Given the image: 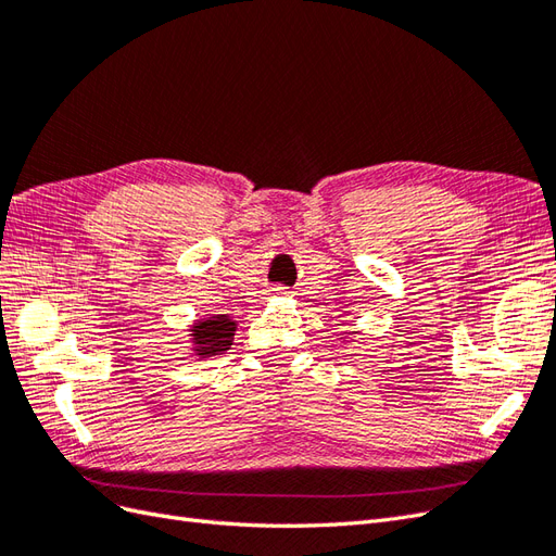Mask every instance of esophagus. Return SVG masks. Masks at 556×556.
<instances>
[{
    "label": "esophagus",
    "instance_id": "obj_1",
    "mask_svg": "<svg viewBox=\"0 0 556 556\" xmlns=\"http://www.w3.org/2000/svg\"><path fill=\"white\" fill-rule=\"evenodd\" d=\"M271 294L282 296V294H288V292H285V288H280V285H276V288H271Z\"/></svg>",
    "mask_w": 556,
    "mask_h": 556
}]
</instances>
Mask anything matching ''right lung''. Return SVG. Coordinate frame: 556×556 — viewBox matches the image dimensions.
Segmentation results:
<instances>
[{
    "label": "right lung",
    "mask_w": 556,
    "mask_h": 556,
    "mask_svg": "<svg viewBox=\"0 0 556 556\" xmlns=\"http://www.w3.org/2000/svg\"><path fill=\"white\" fill-rule=\"evenodd\" d=\"M233 331H237V323L229 315H211L206 319H197L190 329L192 350L199 357H211L225 352L231 341Z\"/></svg>",
    "instance_id": "1"
}]
</instances>
